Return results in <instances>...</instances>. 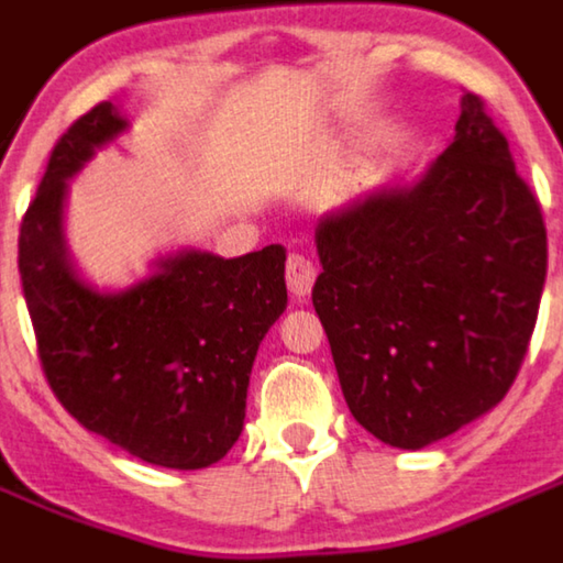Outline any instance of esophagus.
<instances>
[{
    "mask_svg": "<svg viewBox=\"0 0 563 563\" xmlns=\"http://www.w3.org/2000/svg\"><path fill=\"white\" fill-rule=\"evenodd\" d=\"M318 280V263L306 254H289L286 260V286L295 297H306Z\"/></svg>",
    "mask_w": 563,
    "mask_h": 563,
    "instance_id": "obj_1",
    "label": "esophagus"
}]
</instances>
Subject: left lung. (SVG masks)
Returning <instances> with one entry per match:
<instances>
[{
	"label": "left lung",
	"mask_w": 563,
	"mask_h": 563,
	"mask_svg": "<svg viewBox=\"0 0 563 563\" xmlns=\"http://www.w3.org/2000/svg\"><path fill=\"white\" fill-rule=\"evenodd\" d=\"M314 240L311 303L366 432L423 450L504 400L536 329L547 229L478 93L418 183L329 211Z\"/></svg>",
	"instance_id": "8db88e82"
}]
</instances>
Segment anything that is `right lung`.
<instances>
[{"instance_id":"obj_1","label":"right lung","mask_w":563,"mask_h":563,"mask_svg":"<svg viewBox=\"0 0 563 563\" xmlns=\"http://www.w3.org/2000/svg\"><path fill=\"white\" fill-rule=\"evenodd\" d=\"M129 129L111 102L54 145L19 229V274L42 372L88 432L145 464L202 470L243 432L260 340L286 309V249L223 260L168 254L125 291H99L74 268L63 231L68 179Z\"/></svg>"}]
</instances>
